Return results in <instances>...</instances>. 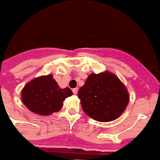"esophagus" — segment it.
Instances as JSON below:
<instances>
[{
    "mask_svg": "<svg viewBox=\"0 0 160 160\" xmlns=\"http://www.w3.org/2000/svg\"><path fill=\"white\" fill-rule=\"evenodd\" d=\"M78 88H73V89H72V92H73V94H77L78 93Z\"/></svg>",
    "mask_w": 160,
    "mask_h": 160,
    "instance_id": "34e87169",
    "label": "esophagus"
}]
</instances>
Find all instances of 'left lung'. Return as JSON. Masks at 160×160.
Returning a JSON list of instances; mask_svg holds the SVG:
<instances>
[{
    "label": "left lung",
    "instance_id": "obj_1",
    "mask_svg": "<svg viewBox=\"0 0 160 160\" xmlns=\"http://www.w3.org/2000/svg\"><path fill=\"white\" fill-rule=\"evenodd\" d=\"M83 111L99 122L118 118L129 102L124 84L108 71L91 73L78 93Z\"/></svg>",
    "mask_w": 160,
    "mask_h": 160
}]
</instances>
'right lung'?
Segmentation results:
<instances>
[{
	"label": "right lung",
	"instance_id": "add662e5",
	"mask_svg": "<svg viewBox=\"0 0 160 160\" xmlns=\"http://www.w3.org/2000/svg\"><path fill=\"white\" fill-rule=\"evenodd\" d=\"M72 95L70 88L61 89L53 76L49 74L28 82L21 92V99L30 111L47 116L60 110L64 100Z\"/></svg>",
	"mask_w": 160,
	"mask_h": 160
}]
</instances>
